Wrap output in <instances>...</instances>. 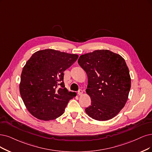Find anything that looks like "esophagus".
<instances>
[{"label": "esophagus", "mask_w": 152, "mask_h": 152, "mask_svg": "<svg viewBox=\"0 0 152 152\" xmlns=\"http://www.w3.org/2000/svg\"><path fill=\"white\" fill-rule=\"evenodd\" d=\"M83 93V90H81V89H80V90L78 91V92H77V94H78V95H82Z\"/></svg>", "instance_id": "esophagus-1"}]
</instances>
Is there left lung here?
Returning <instances> with one entry per match:
<instances>
[{
	"instance_id": "8db88e82",
	"label": "left lung",
	"mask_w": 152,
	"mask_h": 152,
	"mask_svg": "<svg viewBox=\"0 0 152 152\" xmlns=\"http://www.w3.org/2000/svg\"><path fill=\"white\" fill-rule=\"evenodd\" d=\"M78 64L88 76L86 93L91 104L86 114L98 121L113 118L124 107L131 88V77L125 59L107 49L81 55Z\"/></svg>"
}]
</instances>
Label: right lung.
Instances as JSON below:
<instances>
[{"label": "right lung", "instance_id": "add662e5", "mask_svg": "<svg viewBox=\"0 0 152 152\" xmlns=\"http://www.w3.org/2000/svg\"><path fill=\"white\" fill-rule=\"evenodd\" d=\"M77 58V54L47 49L34 53L27 61L21 73L19 91L32 116L50 121L64 113L69 101L76 96L65 88L64 71Z\"/></svg>", "mask_w": 152, "mask_h": 152}]
</instances>
